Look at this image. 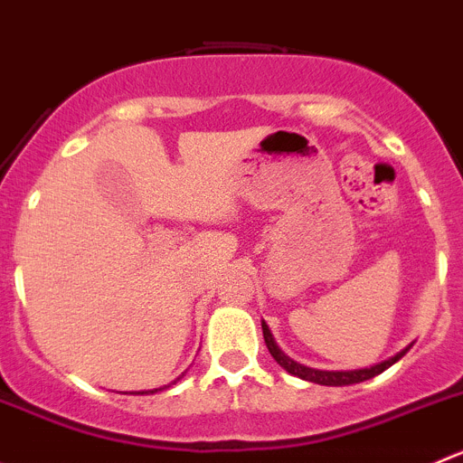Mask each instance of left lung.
I'll list each match as a JSON object with an SVG mask.
<instances>
[{"label":"left lung","mask_w":463,"mask_h":463,"mask_svg":"<svg viewBox=\"0 0 463 463\" xmlns=\"http://www.w3.org/2000/svg\"><path fill=\"white\" fill-rule=\"evenodd\" d=\"M262 335H264V344H267L271 357L282 366V369L287 371V373L296 375V378H300V380H307V383H314V384H326V387H345V384H357V383H364V380L375 378V375H380L383 371H387L389 366L396 364V362L401 360V357L411 348V344H410L407 348H402L401 353H396L393 357H389V360L380 362V364H375V366H366V369L318 371V369H309V366L298 364V362L291 360L289 355H285V353L278 348L276 341H273L271 330H269V326L264 321H262Z\"/></svg>","instance_id":"left-lung-1"}]
</instances>
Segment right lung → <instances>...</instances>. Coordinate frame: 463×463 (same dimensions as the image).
Segmentation results:
<instances>
[{"instance_id": "1", "label": "right lung", "mask_w": 463, "mask_h": 463, "mask_svg": "<svg viewBox=\"0 0 463 463\" xmlns=\"http://www.w3.org/2000/svg\"><path fill=\"white\" fill-rule=\"evenodd\" d=\"M183 375H185V373H183ZM183 375H181V378H183ZM181 378H176V380H174V383H172V384H176V383H178V380H181ZM172 384H165V387H160V389H151V392H137V393H156V392H163V389L172 387Z\"/></svg>"}]
</instances>
